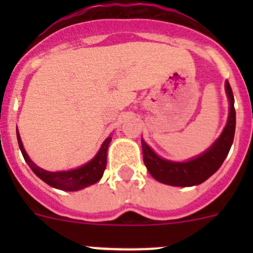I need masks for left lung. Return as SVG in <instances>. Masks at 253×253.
Masks as SVG:
<instances>
[{"label": "left lung", "instance_id": "1", "mask_svg": "<svg viewBox=\"0 0 253 253\" xmlns=\"http://www.w3.org/2000/svg\"><path fill=\"white\" fill-rule=\"evenodd\" d=\"M225 92L229 100V115L227 125L223 129L220 137L213 143V146L198 157L186 162L167 161L157 156L152 151L151 147L142 140L143 161L148 172L156 180L171 186H194L208 180L222 166L231 149L236 131L234 97L231 84L228 81H225Z\"/></svg>", "mask_w": 253, "mask_h": 253}]
</instances>
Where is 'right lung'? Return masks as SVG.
<instances>
[{"instance_id": "obj_1", "label": "right lung", "mask_w": 253, "mask_h": 253, "mask_svg": "<svg viewBox=\"0 0 253 253\" xmlns=\"http://www.w3.org/2000/svg\"><path fill=\"white\" fill-rule=\"evenodd\" d=\"M16 134L20 151H21L22 156L25 158L26 163L33 169L35 175L39 178H42L49 186L55 187V189L59 190H64V191H77V190L84 189V187L90 186V185L96 184L97 181H100L102 175H104V171L106 169L107 147H109V143L111 142V137H107L105 139V142L102 143L101 148L97 152V154H96L90 162H87L84 166L75 169H69V171L50 172L38 167L29 158L28 153H26L25 149H24V146H22L19 130L16 131Z\"/></svg>"}]
</instances>
